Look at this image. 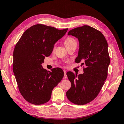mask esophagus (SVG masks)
Returning a JSON list of instances; mask_svg holds the SVG:
<instances>
[{
	"mask_svg": "<svg viewBox=\"0 0 124 124\" xmlns=\"http://www.w3.org/2000/svg\"><path fill=\"white\" fill-rule=\"evenodd\" d=\"M63 72H64V78H67V75H66V71L63 70Z\"/></svg>",
	"mask_w": 124,
	"mask_h": 124,
	"instance_id": "1",
	"label": "esophagus"
}]
</instances>
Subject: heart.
<instances>
[{
  "label": "heart",
  "instance_id": "1",
  "mask_svg": "<svg viewBox=\"0 0 124 124\" xmlns=\"http://www.w3.org/2000/svg\"><path fill=\"white\" fill-rule=\"evenodd\" d=\"M77 44V41L74 38L71 37H68L66 38L64 41V44L66 47L72 46L73 44Z\"/></svg>",
  "mask_w": 124,
  "mask_h": 124
}]
</instances>
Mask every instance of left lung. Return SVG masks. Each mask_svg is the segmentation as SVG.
Here are the masks:
<instances>
[{"label": "left lung", "mask_w": 124, "mask_h": 124, "mask_svg": "<svg viewBox=\"0 0 124 124\" xmlns=\"http://www.w3.org/2000/svg\"><path fill=\"white\" fill-rule=\"evenodd\" d=\"M68 35L78 38L79 42L75 62H83L81 65L86 67L78 76L71 71L67 73L71 86L66 96L71 102L83 105L96 98L106 80L110 63L108 45L102 33L87 25L71 30Z\"/></svg>", "instance_id": "obj_1"}]
</instances>
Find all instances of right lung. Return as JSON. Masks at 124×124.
I'll list each match as a JSON object with an SVG mask.
<instances>
[{
  "label": "right lung",
  "instance_id": "1",
  "mask_svg": "<svg viewBox=\"0 0 124 124\" xmlns=\"http://www.w3.org/2000/svg\"><path fill=\"white\" fill-rule=\"evenodd\" d=\"M67 31L35 25L26 30L16 43L13 51V73L21 95L28 102L37 105L47 102L53 88L62 80L64 73L62 69L47 71L41 64Z\"/></svg>",
  "mask_w": 124,
  "mask_h": 124
}]
</instances>
